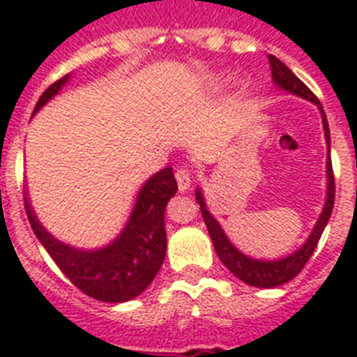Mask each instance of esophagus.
Here are the masks:
<instances>
[{
  "mask_svg": "<svg viewBox=\"0 0 357 357\" xmlns=\"http://www.w3.org/2000/svg\"><path fill=\"white\" fill-rule=\"evenodd\" d=\"M176 181H178V189L181 192H187L190 189V172L187 168H178L176 170Z\"/></svg>",
  "mask_w": 357,
  "mask_h": 357,
  "instance_id": "1",
  "label": "esophagus"
}]
</instances>
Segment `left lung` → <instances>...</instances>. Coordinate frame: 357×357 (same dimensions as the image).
I'll return each instance as SVG.
<instances>
[{
  "mask_svg": "<svg viewBox=\"0 0 357 357\" xmlns=\"http://www.w3.org/2000/svg\"><path fill=\"white\" fill-rule=\"evenodd\" d=\"M268 63H271L272 70V81L274 85L283 89V91L291 92L294 96L304 98V100H310L315 105H319L322 114V126H324V137H326L328 142V161H326V178H328V190H326V204L322 207V213L319 220H317L315 228L311 231L310 238L302 244V248H298L296 252H293L287 257L276 261H265V259H252L248 255H244L243 252H238L234 244L229 243V238L226 237L224 229L220 228V224L215 220L211 213L207 211L206 200H204V195H202V189H196V202L200 204L202 217H204V222L207 226V231L211 235L213 246L217 250V255L220 257L226 268H228L231 274L241 280V282L248 283V285H254V287H278V285H283V283L291 282L296 274H300V271L304 268L305 263L310 261V257L315 252L317 244H319V238H321L322 231L326 228L328 220H330V215H332L333 202H335V179H333V168H332V159H330V128H328L326 114H324V109H322L319 98L313 94V92L307 89V86L302 83V81L296 77V75L291 72V70L285 66V64L280 61L274 55H268Z\"/></svg>",
  "mask_w": 357,
  "mask_h": 357,
  "instance_id": "8db88e82",
  "label": "left lung"
}]
</instances>
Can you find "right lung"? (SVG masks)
I'll list each match as a JSON object with an SVG mask.
<instances>
[{"label": "right lung", "instance_id": "1", "mask_svg": "<svg viewBox=\"0 0 357 357\" xmlns=\"http://www.w3.org/2000/svg\"><path fill=\"white\" fill-rule=\"evenodd\" d=\"M68 77L64 75L47 86L33 114L59 94ZM176 190L178 183L172 168L167 167L153 174L139 190L122 234L98 250H77L47 234L35 217L29 198H25V213L36 238L75 287L92 298L119 304L139 296L161 268L167 254L165 209Z\"/></svg>", "mask_w": 357, "mask_h": 357}]
</instances>
